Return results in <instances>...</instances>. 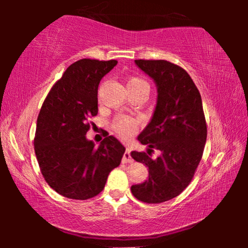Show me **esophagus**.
<instances>
[{
	"label": "esophagus",
	"instance_id": "obj_1",
	"mask_svg": "<svg viewBox=\"0 0 248 248\" xmlns=\"http://www.w3.org/2000/svg\"><path fill=\"white\" fill-rule=\"evenodd\" d=\"M130 154H131V148L126 147V151H125V154L123 155V162H133V159H132Z\"/></svg>",
	"mask_w": 248,
	"mask_h": 248
}]
</instances>
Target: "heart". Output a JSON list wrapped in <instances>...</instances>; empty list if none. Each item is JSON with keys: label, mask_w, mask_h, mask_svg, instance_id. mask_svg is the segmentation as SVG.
Masks as SVG:
<instances>
[{"label": "heart", "mask_w": 248, "mask_h": 248, "mask_svg": "<svg viewBox=\"0 0 248 248\" xmlns=\"http://www.w3.org/2000/svg\"><path fill=\"white\" fill-rule=\"evenodd\" d=\"M126 87L127 90L128 89H134V88H147L148 89V84L143 79L138 77H131L126 79ZM139 125V121L137 118L126 116V115H120L115 118L113 122V128L114 131L116 132L118 135L123 138H127L132 135L137 130Z\"/></svg>", "instance_id": "1"}]
</instances>
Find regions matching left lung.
Segmentation results:
<instances>
[{"mask_svg":"<svg viewBox=\"0 0 248 248\" xmlns=\"http://www.w3.org/2000/svg\"><path fill=\"white\" fill-rule=\"evenodd\" d=\"M139 69L154 80L157 104L149 124L138 141L157 149L155 159L132 151L135 161L149 168V178L132 185L135 198L145 203H161L176 198L187 187L201 161L206 141L202 99L191 77L181 66L164 60H135Z\"/></svg>","mask_w":248,"mask_h":248,"instance_id":"1","label":"left lung"}]
</instances>
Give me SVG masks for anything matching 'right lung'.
<instances>
[{
	"label": "right lung",
	"instance_id": "right-lung-1",
	"mask_svg": "<svg viewBox=\"0 0 248 248\" xmlns=\"http://www.w3.org/2000/svg\"><path fill=\"white\" fill-rule=\"evenodd\" d=\"M117 61L83 59L67 67L44 101L33 141L45 181L59 194L88 200L99 194L120 166L124 145L113 135L98 147L88 140V123L98 114V86Z\"/></svg>",
	"mask_w": 248,
	"mask_h": 248
}]
</instances>
